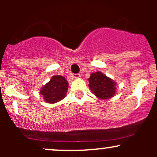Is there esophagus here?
<instances>
[{"instance_id": "obj_1", "label": "esophagus", "mask_w": 157, "mask_h": 157, "mask_svg": "<svg viewBox=\"0 0 157 157\" xmlns=\"http://www.w3.org/2000/svg\"><path fill=\"white\" fill-rule=\"evenodd\" d=\"M72 77H74V78H79V77H80V74H73Z\"/></svg>"}]
</instances>
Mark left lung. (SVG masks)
<instances>
[{"mask_svg": "<svg viewBox=\"0 0 157 157\" xmlns=\"http://www.w3.org/2000/svg\"><path fill=\"white\" fill-rule=\"evenodd\" d=\"M89 86L93 94L101 99H108L115 96L116 83L100 71L91 74Z\"/></svg>", "mask_w": 157, "mask_h": 157, "instance_id": "1", "label": "left lung"}]
</instances>
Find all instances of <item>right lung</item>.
<instances>
[{
	"mask_svg": "<svg viewBox=\"0 0 157 157\" xmlns=\"http://www.w3.org/2000/svg\"><path fill=\"white\" fill-rule=\"evenodd\" d=\"M68 82L61 75L53 76L50 81L41 88L40 94L48 103H55L66 96Z\"/></svg>",
	"mask_w": 157,
	"mask_h": 157,
	"instance_id": "obj_1",
	"label": "right lung"
}]
</instances>
